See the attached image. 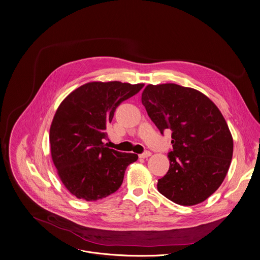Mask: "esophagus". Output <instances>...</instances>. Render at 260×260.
<instances>
[{"instance_id": "obj_1", "label": "esophagus", "mask_w": 260, "mask_h": 260, "mask_svg": "<svg viewBox=\"0 0 260 260\" xmlns=\"http://www.w3.org/2000/svg\"><path fill=\"white\" fill-rule=\"evenodd\" d=\"M150 155H151V152L148 151V150H146V151L143 152L142 154H140L139 156H140L141 158H146V157H148V156H150Z\"/></svg>"}]
</instances>
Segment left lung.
Segmentation results:
<instances>
[{"mask_svg": "<svg viewBox=\"0 0 260 260\" xmlns=\"http://www.w3.org/2000/svg\"><path fill=\"white\" fill-rule=\"evenodd\" d=\"M142 103L160 134L172 131L170 170L157 190L180 205L204 202L222 183L232 158L233 140L222 114L201 91L175 84L146 86Z\"/></svg>", "mask_w": 260, "mask_h": 260, "instance_id": "obj_1", "label": "left lung"}]
</instances>
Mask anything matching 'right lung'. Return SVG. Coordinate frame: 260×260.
<instances>
[{"instance_id":"1","label":"right lung","mask_w":260,"mask_h":260,"mask_svg":"<svg viewBox=\"0 0 260 260\" xmlns=\"http://www.w3.org/2000/svg\"><path fill=\"white\" fill-rule=\"evenodd\" d=\"M144 84L91 82L72 91L58 106L50 128L53 162L66 188L77 199L95 202L116 192L136 153L107 147V124L116 108Z\"/></svg>"}]
</instances>
